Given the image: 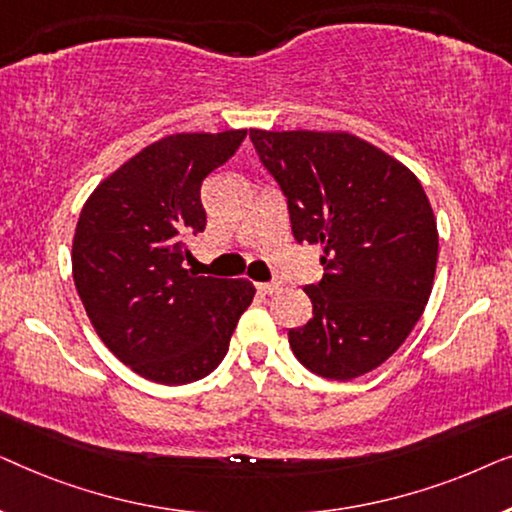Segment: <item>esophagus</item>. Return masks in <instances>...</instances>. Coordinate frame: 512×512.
Wrapping results in <instances>:
<instances>
[{
    "mask_svg": "<svg viewBox=\"0 0 512 512\" xmlns=\"http://www.w3.org/2000/svg\"><path fill=\"white\" fill-rule=\"evenodd\" d=\"M279 286H282L279 282H261V284H256V289L261 293H275Z\"/></svg>",
    "mask_w": 512,
    "mask_h": 512,
    "instance_id": "obj_1",
    "label": "esophagus"
}]
</instances>
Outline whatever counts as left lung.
I'll list each match as a JSON object with an SVG mask.
<instances>
[{
	"instance_id": "obj_1",
	"label": "left lung",
	"mask_w": 512,
	"mask_h": 512,
	"mask_svg": "<svg viewBox=\"0 0 512 512\" xmlns=\"http://www.w3.org/2000/svg\"><path fill=\"white\" fill-rule=\"evenodd\" d=\"M282 188L298 242L321 247L307 284L312 319L289 345L314 375L354 380L382 366L422 317L438 228L422 184L396 158L349 132L249 130Z\"/></svg>"
}]
</instances>
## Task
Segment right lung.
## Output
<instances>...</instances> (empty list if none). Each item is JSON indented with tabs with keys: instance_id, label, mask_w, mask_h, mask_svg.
Wrapping results in <instances>:
<instances>
[{
	"instance_id": "1",
	"label": "right lung",
	"mask_w": 512,
	"mask_h": 512,
	"mask_svg": "<svg viewBox=\"0 0 512 512\" xmlns=\"http://www.w3.org/2000/svg\"><path fill=\"white\" fill-rule=\"evenodd\" d=\"M247 130L179 132L109 174L81 209L74 284L104 345L137 375L188 384L212 373L254 300L247 279L186 270V237L207 226L200 188Z\"/></svg>"
}]
</instances>
